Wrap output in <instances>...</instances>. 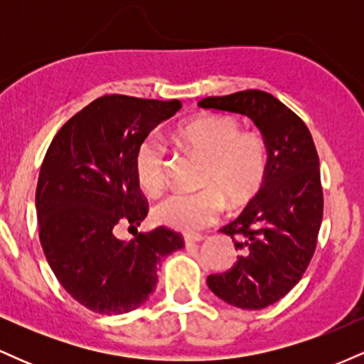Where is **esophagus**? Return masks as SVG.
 Segmentation results:
<instances>
[{"label": "esophagus", "instance_id": "34e87169", "mask_svg": "<svg viewBox=\"0 0 364 364\" xmlns=\"http://www.w3.org/2000/svg\"><path fill=\"white\" fill-rule=\"evenodd\" d=\"M203 241L202 235H186L185 236V245H193V243H200Z\"/></svg>", "mask_w": 364, "mask_h": 364}]
</instances>
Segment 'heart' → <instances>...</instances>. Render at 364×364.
Returning a JSON list of instances; mask_svg holds the SVG:
<instances>
[{
  "instance_id": "obj_1",
  "label": "heart",
  "mask_w": 364,
  "mask_h": 364,
  "mask_svg": "<svg viewBox=\"0 0 364 364\" xmlns=\"http://www.w3.org/2000/svg\"><path fill=\"white\" fill-rule=\"evenodd\" d=\"M174 139L205 161L196 191H173L154 207L159 224L196 231L212 224L224 207H240L260 190L267 169L262 139L241 133L231 116L202 114L176 129ZM135 174L141 190L154 195L164 186V147L150 135L135 150Z\"/></svg>"
}]
</instances>
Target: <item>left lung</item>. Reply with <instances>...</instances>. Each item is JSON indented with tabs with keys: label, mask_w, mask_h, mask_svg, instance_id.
<instances>
[{
	"label": "left lung",
	"mask_w": 364,
	"mask_h": 364,
	"mask_svg": "<svg viewBox=\"0 0 364 364\" xmlns=\"http://www.w3.org/2000/svg\"><path fill=\"white\" fill-rule=\"evenodd\" d=\"M203 109L243 114L260 129L267 169L257 196L220 232L240 250L235 265L207 277L217 298L243 310L277 303L303 277L323 215L320 162L310 129L289 107L262 90L198 102Z\"/></svg>",
	"instance_id": "1"
}]
</instances>
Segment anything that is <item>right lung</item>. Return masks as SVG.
<instances>
[{"mask_svg":"<svg viewBox=\"0 0 364 364\" xmlns=\"http://www.w3.org/2000/svg\"><path fill=\"white\" fill-rule=\"evenodd\" d=\"M179 101L104 95L65 123L46 152L36 190L46 260L72 298L101 315L136 310L156 291L157 265L183 248L168 228L139 232L147 215L135 174V150Z\"/></svg>","mask_w":364,"mask_h":364,"instance_id":"obj_1","label":"right lung"}]
</instances>
